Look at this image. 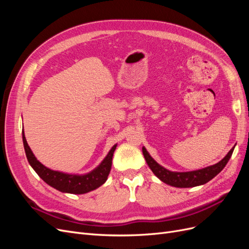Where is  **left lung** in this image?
<instances>
[{
    "instance_id": "8db88e82",
    "label": "left lung",
    "mask_w": 249,
    "mask_h": 249,
    "mask_svg": "<svg viewBox=\"0 0 249 249\" xmlns=\"http://www.w3.org/2000/svg\"><path fill=\"white\" fill-rule=\"evenodd\" d=\"M233 152V147L223 159L218 162L217 164L212 165V166H208L206 168L194 170V171H188V172H175L169 171L162 167L161 165L158 164L152 157L149 156L145 147H142L143 156L145 158V161L149 168L155 175L159 178L162 182L165 184L178 187V188H189V187H195L208 183L209 180L212 179L214 177H216L219 173L227 163L229 162L230 158Z\"/></svg>"
}]
</instances>
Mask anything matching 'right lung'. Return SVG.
I'll return each instance as SVG.
<instances>
[{
	"label": "right lung",
	"mask_w": 249,
	"mask_h": 249,
	"mask_svg": "<svg viewBox=\"0 0 249 249\" xmlns=\"http://www.w3.org/2000/svg\"><path fill=\"white\" fill-rule=\"evenodd\" d=\"M22 140H24V147L27 159L30 165L36 171L37 175L47 184H49L53 188H55V189L61 192L72 194L87 193L89 191L96 189V188H99L101 185L106 182L111 169L113 154H114V150L116 148V145L111 148L107 157L99 165V167H96L91 172L87 173V175L76 176L49 169L36 159L32 150L30 149L28 145L25 136Z\"/></svg>",
	"instance_id": "right-lung-1"
}]
</instances>
